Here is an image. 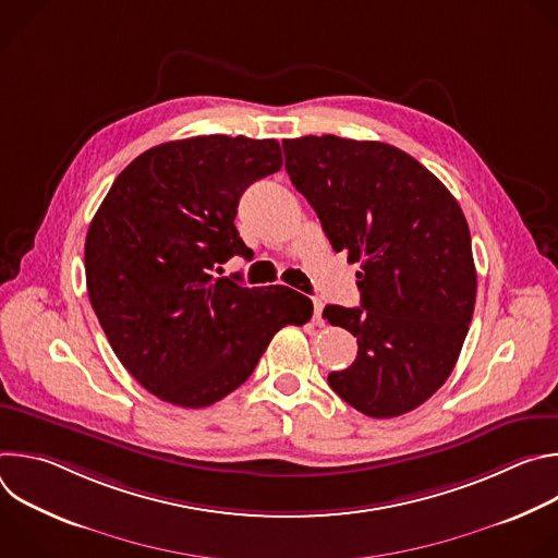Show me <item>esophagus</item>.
<instances>
[{"label":"esophagus","instance_id":"1","mask_svg":"<svg viewBox=\"0 0 558 558\" xmlns=\"http://www.w3.org/2000/svg\"><path fill=\"white\" fill-rule=\"evenodd\" d=\"M323 308H325L323 300H313V323L315 325H323Z\"/></svg>","mask_w":558,"mask_h":558}]
</instances>
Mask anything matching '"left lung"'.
I'll use <instances>...</instances> for the list:
<instances>
[{
  "label": "left lung",
  "instance_id": "left-lung-1",
  "mask_svg": "<svg viewBox=\"0 0 558 558\" xmlns=\"http://www.w3.org/2000/svg\"><path fill=\"white\" fill-rule=\"evenodd\" d=\"M282 149L333 250L360 263L362 306L325 308L357 338L355 362L329 373V386L368 417L404 415L448 379L472 320L465 216L435 174L388 143L325 134Z\"/></svg>",
  "mask_w": 558,
  "mask_h": 558
}]
</instances>
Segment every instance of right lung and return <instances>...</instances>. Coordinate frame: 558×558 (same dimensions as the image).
Here are the masks:
<instances>
[{
  "label": "right lung",
  "instance_id": "obj_1",
  "mask_svg": "<svg viewBox=\"0 0 558 558\" xmlns=\"http://www.w3.org/2000/svg\"><path fill=\"white\" fill-rule=\"evenodd\" d=\"M280 168L276 138L170 141L136 156L95 214L90 304L121 364L158 400L183 409L222 400L282 327L308 323L306 295L211 274L250 256L233 225L238 201Z\"/></svg>",
  "mask_w": 558,
  "mask_h": 558
}]
</instances>
